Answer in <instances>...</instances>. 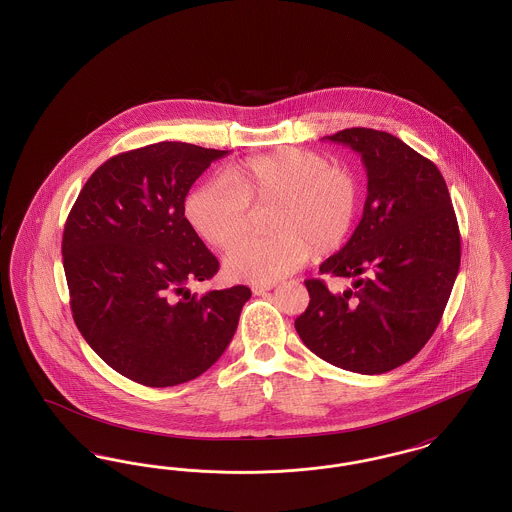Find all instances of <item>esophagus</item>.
Listing matches in <instances>:
<instances>
[{
	"instance_id": "34e87169",
	"label": "esophagus",
	"mask_w": 512,
	"mask_h": 512,
	"mask_svg": "<svg viewBox=\"0 0 512 512\" xmlns=\"http://www.w3.org/2000/svg\"><path fill=\"white\" fill-rule=\"evenodd\" d=\"M272 288H274V284H255V286H251V292L261 295V293L270 292Z\"/></svg>"
}]
</instances>
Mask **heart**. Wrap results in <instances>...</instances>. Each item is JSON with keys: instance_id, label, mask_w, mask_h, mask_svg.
<instances>
[{"instance_id": "1", "label": "heart", "mask_w": 512, "mask_h": 512, "mask_svg": "<svg viewBox=\"0 0 512 512\" xmlns=\"http://www.w3.org/2000/svg\"><path fill=\"white\" fill-rule=\"evenodd\" d=\"M355 174L301 149H278L201 184L188 197L186 217L195 232L224 249L248 229L252 205L274 206L268 239H248L224 257V274L238 282H276L317 253L338 249L359 215Z\"/></svg>"}]
</instances>
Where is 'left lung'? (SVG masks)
Returning <instances> with one entry per match:
<instances>
[{"instance_id":"8db88e82","label":"left lung","mask_w":512,"mask_h":512,"mask_svg":"<svg viewBox=\"0 0 512 512\" xmlns=\"http://www.w3.org/2000/svg\"><path fill=\"white\" fill-rule=\"evenodd\" d=\"M324 140L361 155L368 195L349 242L320 265L353 288L332 293L305 280L311 301L295 330L330 365L384 374L438 328L461 267L459 224L438 167L399 138L347 128Z\"/></svg>"}]
</instances>
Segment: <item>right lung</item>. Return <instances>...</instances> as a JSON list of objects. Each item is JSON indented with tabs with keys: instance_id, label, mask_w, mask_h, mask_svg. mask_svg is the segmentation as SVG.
I'll list each match as a JSON object with an SVG mask.
<instances>
[{
	"instance_id": "add662e5",
	"label": "right lung",
	"mask_w": 512,
	"mask_h": 512,
	"mask_svg": "<svg viewBox=\"0 0 512 512\" xmlns=\"http://www.w3.org/2000/svg\"><path fill=\"white\" fill-rule=\"evenodd\" d=\"M228 151L159 142L105 161L63 232L73 318L88 345L149 388L190 382L219 361L251 290L197 295L219 261L184 217L195 180Z\"/></svg>"
}]
</instances>
